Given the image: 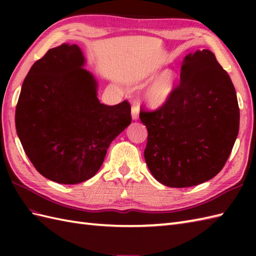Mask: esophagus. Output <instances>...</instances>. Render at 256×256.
Wrapping results in <instances>:
<instances>
[{
    "instance_id": "esophagus-1",
    "label": "esophagus",
    "mask_w": 256,
    "mask_h": 256,
    "mask_svg": "<svg viewBox=\"0 0 256 256\" xmlns=\"http://www.w3.org/2000/svg\"><path fill=\"white\" fill-rule=\"evenodd\" d=\"M140 114V106H132V118L138 120Z\"/></svg>"
}]
</instances>
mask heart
I'll use <instances>...</instances> for the list:
<instances>
[{
    "label": "heart",
    "instance_id": "heart-1",
    "mask_svg": "<svg viewBox=\"0 0 256 256\" xmlns=\"http://www.w3.org/2000/svg\"><path fill=\"white\" fill-rule=\"evenodd\" d=\"M153 76H150V78ZM176 84V74L166 70L157 77L145 92V101L152 108H160L170 100Z\"/></svg>",
    "mask_w": 256,
    "mask_h": 256
}]
</instances>
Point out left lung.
Instances as JSON below:
<instances>
[{"mask_svg":"<svg viewBox=\"0 0 256 256\" xmlns=\"http://www.w3.org/2000/svg\"><path fill=\"white\" fill-rule=\"evenodd\" d=\"M148 128L145 162L156 180L184 188L214 178L229 158L238 133L234 86L208 50L184 58L180 82L164 106L140 108Z\"/></svg>","mask_w":256,"mask_h":256,"instance_id":"obj_1","label":"left lung"}]
</instances>
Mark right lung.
<instances>
[{
    "mask_svg": "<svg viewBox=\"0 0 256 256\" xmlns=\"http://www.w3.org/2000/svg\"><path fill=\"white\" fill-rule=\"evenodd\" d=\"M77 45L62 44L32 64L22 86L15 126L36 170L64 184L100 170L112 140L132 122L131 106L100 103Z\"/></svg>",
    "mask_w": 256,
    "mask_h": 256,
    "instance_id": "right-lung-1",
    "label": "right lung"
}]
</instances>
